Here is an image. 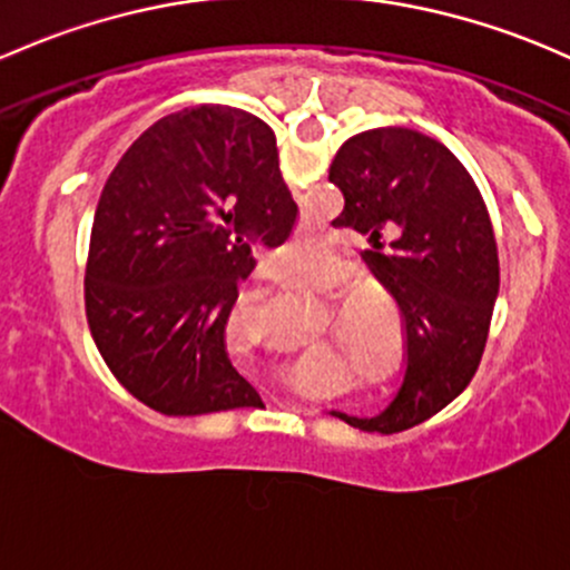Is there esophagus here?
Returning a JSON list of instances; mask_svg holds the SVG:
<instances>
[{
	"instance_id": "esophagus-1",
	"label": "esophagus",
	"mask_w": 570,
	"mask_h": 570,
	"mask_svg": "<svg viewBox=\"0 0 570 570\" xmlns=\"http://www.w3.org/2000/svg\"><path fill=\"white\" fill-rule=\"evenodd\" d=\"M295 344H297V350L301 352H308L311 346H316L320 344V338H316V335H295Z\"/></svg>"
}]
</instances>
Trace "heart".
<instances>
[{"instance_id": "obj_1", "label": "heart", "mask_w": 570, "mask_h": 570, "mask_svg": "<svg viewBox=\"0 0 570 570\" xmlns=\"http://www.w3.org/2000/svg\"><path fill=\"white\" fill-rule=\"evenodd\" d=\"M363 286V269L357 265H327L308 273L281 275L267 292L265 308L275 322L297 331H314L325 325L335 305L355 301Z\"/></svg>"}]
</instances>
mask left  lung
<instances>
[{
    "mask_svg": "<svg viewBox=\"0 0 570 570\" xmlns=\"http://www.w3.org/2000/svg\"><path fill=\"white\" fill-rule=\"evenodd\" d=\"M331 179L368 235L393 335L357 355L333 415L361 434L421 431L481 365L500 289L494 235L475 183L406 130L352 136Z\"/></svg>",
    "mask_w": 570,
    "mask_h": 570,
    "instance_id": "obj_1",
    "label": "left lung"
}]
</instances>
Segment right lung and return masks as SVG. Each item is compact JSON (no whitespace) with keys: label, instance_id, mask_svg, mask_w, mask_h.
I'll return each instance as SVG.
<instances>
[{"label":"right lung","instance_id":"1","mask_svg":"<svg viewBox=\"0 0 570 570\" xmlns=\"http://www.w3.org/2000/svg\"><path fill=\"white\" fill-rule=\"evenodd\" d=\"M262 175L194 147L158 153L106 185L89 237L95 346L144 429L194 456L254 448L265 431L248 415L273 404V355L237 344L256 267L239 209Z\"/></svg>","mask_w":570,"mask_h":570}]
</instances>
